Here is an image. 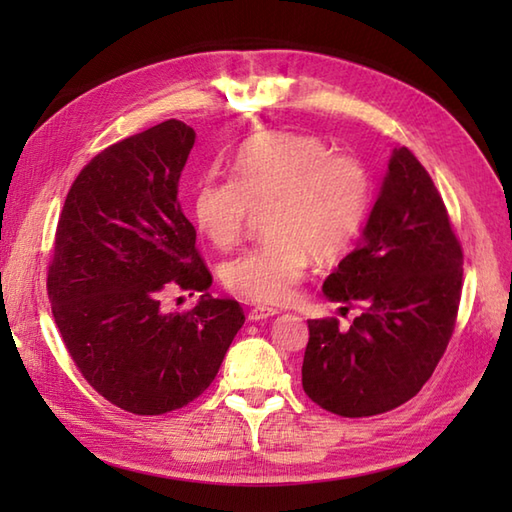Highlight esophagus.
Masks as SVG:
<instances>
[{"label":"esophagus","mask_w":512,"mask_h":512,"mask_svg":"<svg viewBox=\"0 0 512 512\" xmlns=\"http://www.w3.org/2000/svg\"><path fill=\"white\" fill-rule=\"evenodd\" d=\"M275 314H279L275 308L255 306V308H250V310H248V321H264V319L275 317Z\"/></svg>","instance_id":"esophagus-1"}]
</instances>
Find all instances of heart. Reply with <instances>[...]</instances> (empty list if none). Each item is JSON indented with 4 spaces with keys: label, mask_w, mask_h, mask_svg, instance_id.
<instances>
[{
    "label": "heart",
    "mask_w": 512,
    "mask_h": 512,
    "mask_svg": "<svg viewBox=\"0 0 512 512\" xmlns=\"http://www.w3.org/2000/svg\"><path fill=\"white\" fill-rule=\"evenodd\" d=\"M372 182L354 156L332 154L310 134L262 132L239 145L231 180L204 178L193 191V217L217 248L242 239L253 213H264L268 242L224 266V284L257 303H286L310 259L334 264L361 233Z\"/></svg>",
    "instance_id": "heart-1"
}]
</instances>
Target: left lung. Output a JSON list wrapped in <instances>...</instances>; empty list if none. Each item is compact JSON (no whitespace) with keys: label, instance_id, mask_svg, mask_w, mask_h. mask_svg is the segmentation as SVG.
I'll return each instance as SVG.
<instances>
[{"label":"left lung","instance_id":"8db88e82","mask_svg":"<svg viewBox=\"0 0 512 512\" xmlns=\"http://www.w3.org/2000/svg\"><path fill=\"white\" fill-rule=\"evenodd\" d=\"M462 246L431 176L391 151L363 235L323 281L330 301L361 306L347 330L308 321L303 391L325 411L365 418L422 389L447 350L462 295Z\"/></svg>","mask_w":512,"mask_h":512}]
</instances>
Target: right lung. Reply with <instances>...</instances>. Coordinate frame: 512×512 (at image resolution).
Instances as JSON below:
<instances>
[{"label":"right lung","mask_w":512,"mask_h":512,"mask_svg":"<svg viewBox=\"0 0 512 512\" xmlns=\"http://www.w3.org/2000/svg\"><path fill=\"white\" fill-rule=\"evenodd\" d=\"M193 127L160 123L103 149L65 198L48 268L54 323L83 378L138 416L189 405L213 383L244 325L213 277L178 200ZM204 291L189 313H165L169 289Z\"/></svg>","instance_id":"obj_1"}]
</instances>
